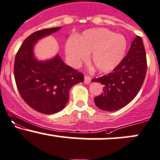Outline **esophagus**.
<instances>
[{"label": "esophagus", "mask_w": 160, "mask_h": 160, "mask_svg": "<svg viewBox=\"0 0 160 160\" xmlns=\"http://www.w3.org/2000/svg\"><path fill=\"white\" fill-rule=\"evenodd\" d=\"M91 81V77L89 76H87V75H86L85 77H84V83H89Z\"/></svg>", "instance_id": "34e87169"}]
</instances>
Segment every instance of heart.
Listing matches in <instances>:
<instances>
[{
	"instance_id": "heart-1",
	"label": "heart",
	"mask_w": 160,
	"mask_h": 160,
	"mask_svg": "<svg viewBox=\"0 0 160 160\" xmlns=\"http://www.w3.org/2000/svg\"><path fill=\"white\" fill-rule=\"evenodd\" d=\"M128 48V42L123 35L116 34L105 28L88 29L78 37L66 43V54L72 65L87 60L91 61L98 71L108 73L122 62Z\"/></svg>"
}]
</instances>
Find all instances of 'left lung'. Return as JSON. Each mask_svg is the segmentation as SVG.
<instances>
[{
    "label": "left lung",
    "mask_w": 160,
    "mask_h": 160,
    "mask_svg": "<svg viewBox=\"0 0 160 160\" xmlns=\"http://www.w3.org/2000/svg\"><path fill=\"white\" fill-rule=\"evenodd\" d=\"M147 68L143 41L137 36L126 57L112 73L92 80L104 86L102 93L94 98L96 106L104 111L113 112L127 106L141 88Z\"/></svg>",
    "instance_id": "8db88e82"
}]
</instances>
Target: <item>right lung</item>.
<instances>
[{"mask_svg":"<svg viewBox=\"0 0 160 160\" xmlns=\"http://www.w3.org/2000/svg\"><path fill=\"white\" fill-rule=\"evenodd\" d=\"M61 28L42 29L28 36L14 61L15 81L20 96L32 108L47 115L62 110L68 102L70 89L84 80L83 73L65 64L58 54L45 61L35 58L36 42Z\"/></svg>","mask_w":160,"mask_h":160,"instance_id":"add662e5","label":"right lung"}]
</instances>
